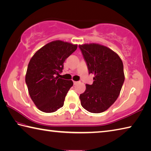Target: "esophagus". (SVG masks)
<instances>
[{"mask_svg": "<svg viewBox=\"0 0 151 151\" xmlns=\"http://www.w3.org/2000/svg\"><path fill=\"white\" fill-rule=\"evenodd\" d=\"M78 83V81H73V84L74 85H76L77 83Z\"/></svg>", "mask_w": 151, "mask_h": 151, "instance_id": "34e87169", "label": "esophagus"}]
</instances>
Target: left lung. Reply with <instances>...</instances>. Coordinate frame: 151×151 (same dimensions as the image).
I'll return each mask as SVG.
<instances>
[{
  "instance_id": "obj_1",
  "label": "left lung",
  "mask_w": 151,
  "mask_h": 151,
  "mask_svg": "<svg viewBox=\"0 0 151 151\" xmlns=\"http://www.w3.org/2000/svg\"><path fill=\"white\" fill-rule=\"evenodd\" d=\"M86 62L92 85L86 84L79 96L81 104L91 113L106 110L118 99L124 82V66L117 54L103 45L91 43L79 45Z\"/></svg>"
}]
</instances>
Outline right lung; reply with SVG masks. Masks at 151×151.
Segmentation results:
<instances>
[{
	"label": "right lung",
	"mask_w": 151,
	"mask_h": 151,
	"mask_svg": "<svg viewBox=\"0 0 151 151\" xmlns=\"http://www.w3.org/2000/svg\"><path fill=\"white\" fill-rule=\"evenodd\" d=\"M78 45L62 41L45 45L35 53L28 64L25 83L34 104L42 112H54L63 106L73 85L72 80L58 78L64 62Z\"/></svg>",
	"instance_id": "right-lung-1"
}]
</instances>
